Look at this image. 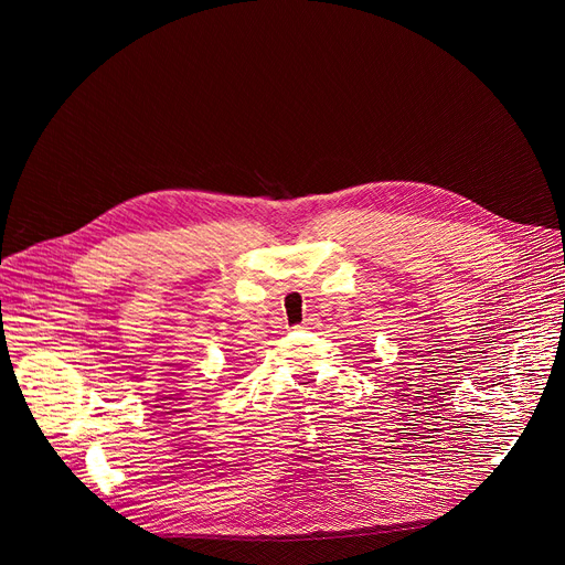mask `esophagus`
Listing matches in <instances>:
<instances>
[{
    "instance_id": "obj_1",
    "label": "esophagus",
    "mask_w": 565,
    "mask_h": 565,
    "mask_svg": "<svg viewBox=\"0 0 565 565\" xmlns=\"http://www.w3.org/2000/svg\"><path fill=\"white\" fill-rule=\"evenodd\" d=\"M311 328H316V318L313 316L305 318V322H302V330H311Z\"/></svg>"
}]
</instances>
